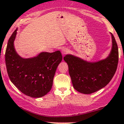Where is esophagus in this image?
<instances>
[{"instance_id": "esophagus-1", "label": "esophagus", "mask_w": 124, "mask_h": 124, "mask_svg": "<svg viewBox=\"0 0 124 124\" xmlns=\"http://www.w3.org/2000/svg\"><path fill=\"white\" fill-rule=\"evenodd\" d=\"M62 53L63 55L66 54L67 53H68V50L67 48H63L62 49Z\"/></svg>"}]
</instances>
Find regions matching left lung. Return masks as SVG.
Masks as SVG:
<instances>
[{
    "label": "left lung",
    "mask_w": 124,
    "mask_h": 124,
    "mask_svg": "<svg viewBox=\"0 0 124 124\" xmlns=\"http://www.w3.org/2000/svg\"><path fill=\"white\" fill-rule=\"evenodd\" d=\"M112 48L106 59L97 62H89L78 57L67 54L63 57L74 88L80 93L90 94L105 87L112 80L117 69L118 47L111 33Z\"/></svg>",
    "instance_id": "left-lung-1"
}]
</instances>
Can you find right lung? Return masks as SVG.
Masks as SVG:
<instances>
[{
	"instance_id": "right-lung-1",
	"label": "right lung",
	"mask_w": 124,
	"mask_h": 124,
	"mask_svg": "<svg viewBox=\"0 0 124 124\" xmlns=\"http://www.w3.org/2000/svg\"><path fill=\"white\" fill-rule=\"evenodd\" d=\"M15 30L8 40L5 52L7 72L11 82L22 93L33 98L46 95L51 90L58 65L62 60L60 51L42 52L36 57L24 59L16 52Z\"/></svg>"
}]
</instances>
